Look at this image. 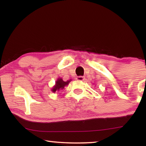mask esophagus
Listing matches in <instances>:
<instances>
[{
	"label": "esophagus",
	"instance_id": "esophagus-1",
	"mask_svg": "<svg viewBox=\"0 0 146 146\" xmlns=\"http://www.w3.org/2000/svg\"><path fill=\"white\" fill-rule=\"evenodd\" d=\"M84 79H85V78L82 76H79L76 77V80H79V81H83V80H84Z\"/></svg>",
	"mask_w": 146,
	"mask_h": 146
}]
</instances>
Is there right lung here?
Instances as JSON below:
<instances>
[{"mask_svg":"<svg viewBox=\"0 0 146 146\" xmlns=\"http://www.w3.org/2000/svg\"><path fill=\"white\" fill-rule=\"evenodd\" d=\"M71 80H68L66 82L63 81L62 78H58L57 81L55 82V85L53 87V88L52 89V91L53 92H55L56 91H59L60 89H63L64 88V87L66 86H68L69 83L71 82Z\"/></svg>","mask_w":146,"mask_h":146,"instance_id":"add662e5","label":"right lung"}]
</instances>
